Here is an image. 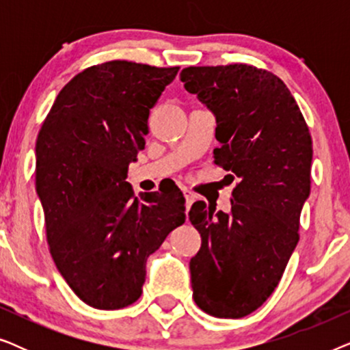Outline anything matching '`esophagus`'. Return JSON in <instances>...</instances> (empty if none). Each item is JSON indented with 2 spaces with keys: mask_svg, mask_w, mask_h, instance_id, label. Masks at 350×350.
Segmentation results:
<instances>
[{
  "mask_svg": "<svg viewBox=\"0 0 350 350\" xmlns=\"http://www.w3.org/2000/svg\"><path fill=\"white\" fill-rule=\"evenodd\" d=\"M183 194H185V199H186V208L189 210V207L193 205V202L196 200V194L193 193V191H189L186 188H183Z\"/></svg>",
  "mask_w": 350,
  "mask_h": 350,
  "instance_id": "1",
  "label": "esophagus"
}]
</instances>
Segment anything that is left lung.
I'll list each match as a JSON object with an SVG mask.
<instances>
[{
	"mask_svg": "<svg viewBox=\"0 0 350 350\" xmlns=\"http://www.w3.org/2000/svg\"><path fill=\"white\" fill-rule=\"evenodd\" d=\"M180 79L213 113L215 164L236 180L231 212L198 200L188 213L202 239L189 261L193 298L213 317L241 319L272 295L299 241L312 140L293 95L269 71L189 66Z\"/></svg>",
	"mask_w": 350,
	"mask_h": 350,
	"instance_id": "obj_1",
	"label": "left lung"
}]
</instances>
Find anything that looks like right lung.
<instances>
[{"label": "right lung", "instance_id": "1", "mask_svg": "<svg viewBox=\"0 0 350 350\" xmlns=\"http://www.w3.org/2000/svg\"><path fill=\"white\" fill-rule=\"evenodd\" d=\"M178 70L127 60L90 66L60 90L38 133L36 193L51 255L95 309L135 303L148 256L185 223L178 186L135 198L126 181L145 150L150 109Z\"/></svg>", "mask_w": 350, "mask_h": 350}]
</instances>
